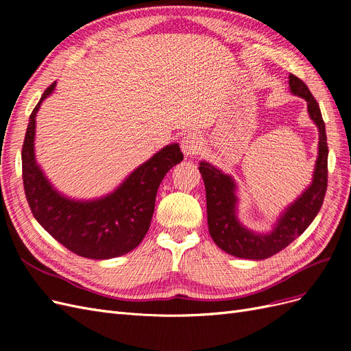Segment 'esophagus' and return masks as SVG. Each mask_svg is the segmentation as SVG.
<instances>
[{
    "mask_svg": "<svg viewBox=\"0 0 351 351\" xmlns=\"http://www.w3.org/2000/svg\"><path fill=\"white\" fill-rule=\"evenodd\" d=\"M182 151L186 158H193L200 151V141L196 134L189 133L182 139Z\"/></svg>",
    "mask_w": 351,
    "mask_h": 351,
    "instance_id": "esophagus-1",
    "label": "esophagus"
}]
</instances>
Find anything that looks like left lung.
<instances>
[{"label": "left lung", "mask_w": 351, "mask_h": 351, "mask_svg": "<svg viewBox=\"0 0 351 351\" xmlns=\"http://www.w3.org/2000/svg\"><path fill=\"white\" fill-rule=\"evenodd\" d=\"M290 89L297 97L306 99L311 119L319 129V152L313 173V182L300 197L285 209L284 214L275 222L269 234H259L243 227L236 217L237 196L236 183L230 176L215 167L202 161L199 171L202 174L206 190V212L208 227L212 240L217 246L232 256L243 259L262 261L274 256L294 241L319 212L328 186V143L325 123L313 95L303 80L289 76Z\"/></svg>", "instance_id": "1"}]
</instances>
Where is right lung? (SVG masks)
Here are the masks:
<instances>
[{"label": "right lung", "instance_id": "1", "mask_svg": "<svg viewBox=\"0 0 351 351\" xmlns=\"http://www.w3.org/2000/svg\"><path fill=\"white\" fill-rule=\"evenodd\" d=\"M56 89L42 93L29 117L22 149L23 186L32 214L70 252L89 259H111L139 246L155 209L158 187L165 174L183 161L177 143L168 145L124 180L112 193L95 200H73L51 186L35 159L36 112Z\"/></svg>", "mask_w": 351, "mask_h": 351}]
</instances>
